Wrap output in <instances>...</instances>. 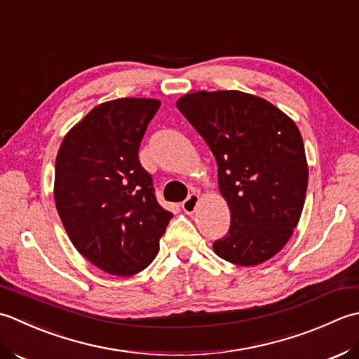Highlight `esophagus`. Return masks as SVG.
Masks as SVG:
<instances>
[{
	"mask_svg": "<svg viewBox=\"0 0 359 359\" xmlns=\"http://www.w3.org/2000/svg\"><path fill=\"white\" fill-rule=\"evenodd\" d=\"M198 201H200V195L190 194L184 200V203H182V210H184L186 214H194L196 206H198Z\"/></svg>",
	"mask_w": 359,
	"mask_h": 359,
	"instance_id": "esophagus-1",
	"label": "esophagus"
}]
</instances>
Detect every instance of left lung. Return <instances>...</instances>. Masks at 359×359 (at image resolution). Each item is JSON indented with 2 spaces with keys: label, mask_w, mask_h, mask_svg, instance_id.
<instances>
[{
  "label": "left lung",
  "mask_w": 359,
  "mask_h": 359,
  "mask_svg": "<svg viewBox=\"0 0 359 359\" xmlns=\"http://www.w3.org/2000/svg\"><path fill=\"white\" fill-rule=\"evenodd\" d=\"M177 107L214 153L231 228L214 251L240 266L266 262L301 218L309 165L301 131L268 100L241 91H196Z\"/></svg>",
  "instance_id": "obj_1"
}]
</instances>
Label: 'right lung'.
<instances>
[{"instance_id": "add662e5", "label": "right lung", "mask_w": 359, "mask_h": 359, "mask_svg": "<svg viewBox=\"0 0 359 359\" xmlns=\"http://www.w3.org/2000/svg\"><path fill=\"white\" fill-rule=\"evenodd\" d=\"M156 99H116L93 108L65 136L55 159L57 212L76 250L102 271L147 268L173 214L156 201L137 151Z\"/></svg>"}]
</instances>
